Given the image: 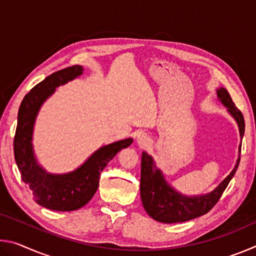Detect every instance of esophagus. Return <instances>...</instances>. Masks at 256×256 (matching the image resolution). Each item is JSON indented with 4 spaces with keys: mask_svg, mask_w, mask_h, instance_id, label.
Instances as JSON below:
<instances>
[{
    "mask_svg": "<svg viewBox=\"0 0 256 256\" xmlns=\"http://www.w3.org/2000/svg\"><path fill=\"white\" fill-rule=\"evenodd\" d=\"M136 142H138V146H146L150 144V138L146 136V134H140V136L136 138Z\"/></svg>",
    "mask_w": 256,
    "mask_h": 256,
    "instance_id": "1",
    "label": "esophagus"
}]
</instances>
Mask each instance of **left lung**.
Here are the masks:
<instances>
[{
    "label": "left lung",
    "instance_id": "1",
    "mask_svg": "<svg viewBox=\"0 0 256 256\" xmlns=\"http://www.w3.org/2000/svg\"><path fill=\"white\" fill-rule=\"evenodd\" d=\"M218 99L229 112L240 128V138L245 132L244 116L232 102L230 94L224 88L216 90ZM240 158L238 157L232 172L212 192L198 196H186L175 190L156 167L151 156L142 152L141 158V183L140 193L144 208L151 218L164 224H176L188 222L209 212L222 198L224 190L235 175Z\"/></svg>",
    "mask_w": 256,
    "mask_h": 256
}]
</instances>
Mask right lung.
Wrapping results in <instances>:
<instances>
[{"instance_id":"obj_1","label":"right lung","mask_w":256,"mask_h":256,"mask_svg":"<svg viewBox=\"0 0 256 256\" xmlns=\"http://www.w3.org/2000/svg\"><path fill=\"white\" fill-rule=\"evenodd\" d=\"M82 72L81 66H73L45 78L26 94L18 112L14 150L21 178L29 185L32 198L38 204L55 211H73L86 206L96 193L104 168L120 150L133 142L132 138H125L102 146L84 164L68 174H48L38 164L32 141L40 108L58 86L76 79Z\"/></svg>"}]
</instances>
